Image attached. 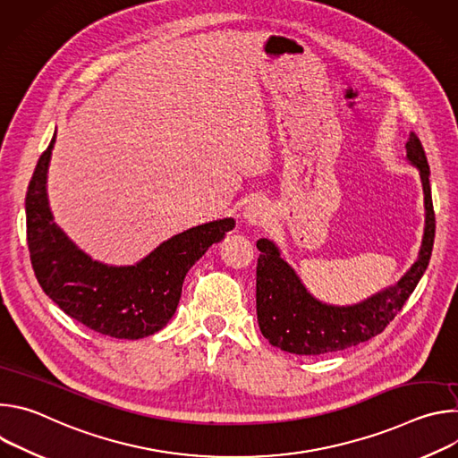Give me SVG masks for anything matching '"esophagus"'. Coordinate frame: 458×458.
<instances>
[{"instance_id":"34e87169","label":"esophagus","mask_w":458,"mask_h":458,"mask_svg":"<svg viewBox=\"0 0 458 458\" xmlns=\"http://www.w3.org/2000/svg\"><path fill=\"white\" fill-rule=\"evenodd\" d=\"M242 217L248 225L260 226L270 219V207L265 201H253L244 208Z\"/></svg>"}]
</instances>
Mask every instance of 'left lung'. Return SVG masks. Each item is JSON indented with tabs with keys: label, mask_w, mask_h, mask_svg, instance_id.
I'll return each instance as SVG.
<instances>
[{
	"label": "left lung",
	"mask_w": 458,
	"mask_h": 458,
	"mask_svg": "<svg viewBox=\"0 0 458 458\" xmlns=\"http://www.w3.org/2000/svg\"><path fill=\"white\" fill-rule=\"evenodd\" d=\"M406 157L420 172L426 225L419 259L395 286H389L353 306L324 304L304 288L272 241H257L260 251L255 286L257 320L260 334L270 344L295 355L341 352L382 334L403 310L429 265L435 241L429 165L422 143L413 132L406 143Z\"/></svg>",
	"instance_id": "obj_1"
}]
</instances>
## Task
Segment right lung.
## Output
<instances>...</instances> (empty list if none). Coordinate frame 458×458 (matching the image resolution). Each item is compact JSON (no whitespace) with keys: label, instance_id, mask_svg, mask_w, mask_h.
<instances>
[{"label":"right lung","instance_id":"obj_1","mask_svg":"<svg viewBox=\"0 0 458 458\" xmlns=\"http://www.w3.org/2000/svg\"><path fill=\"white\" fill-rule=\"evenodd\" d=\"M54 141L55 134L36 165L25 198L27 242L39 286L64 313L101 335H154L175 313L188 270L235 221L219 219L177 233L134 267L98 263L52 221L47 170Z\"/></svg>","mask_w":458,"mask_h":458}]
</instances>
